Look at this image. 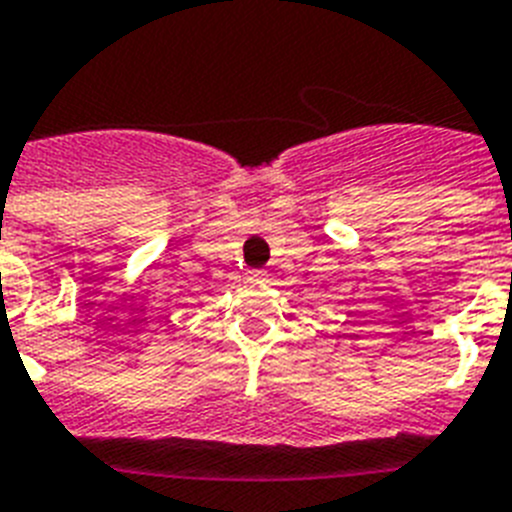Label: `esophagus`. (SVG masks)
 <instances>
[{"mask_svg":"<svg viewBox=\"0 0 512 512\" xmlns=\"http://www.w3.org/2000/svg\"><path fill=\"white\" fill-rule=\"evenodd\" d=\"M247 278L255 284H263V281H268V270H249Z\"/></svg>","mask_w":512,"mask_h":512,"instance_id":"34e87169","label":"esophagus"}]
</instances>
